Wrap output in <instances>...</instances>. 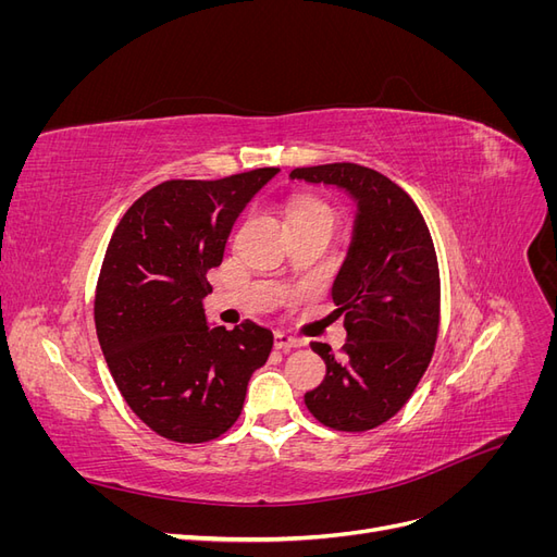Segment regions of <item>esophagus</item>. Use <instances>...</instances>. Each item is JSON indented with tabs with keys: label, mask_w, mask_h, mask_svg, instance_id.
Here are the masks:
<instances>
[{
	"label": "esophagus",
	"mask_w": 557,
	"mask_h": 557,
	"mask_svg": "<svg viewBox=\"0 0 557 557\" xmlns=\"http://www.w3.org/2000/svg\"><path fill=\"white\" fill-rule=\"evenodd\" d=\"M274 346H276L278 350H283V352H288V350L301 348V346H305V344H301L299 339H295V336H290V334H285V332H276V336H274Z\"/></svg>",
	"instance_id": "1"
}]
</instances>
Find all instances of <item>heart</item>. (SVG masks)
<instances>
[{
  "mask_svg": "<svg viewBox=\"0 0 557 557\" xmlns=\"http://www.w3.org/2000/svg\"><path fill=\"white\" fill-rule=\"evenodd\" d=\"M313 211H330L325 205H320V201H313V199H301V201H297V205L293 207V211H290V221L293 218H297V215H301V213H313Z\"/></svg>",
  "mask_w": 557,
  "mask_h": 557,
  "instance_id": "heart-1",
  "label": "heart"
}]
</instances>
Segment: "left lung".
I'll return each mask as SVG.
<instances>
[{"label":"left lung","mask_w":557,"mask_h":557,"mask_svg":"<svg viewBox=\"0 0 557 557\" xmlns=\"http://www.w3.org/2000/svg\"><path fill=\"white\" fill-rule=\"evenodd\" d=\"M290 181L332 185L356 201L346 260L332 285L348 339L344 358L311 348L327 374L305 395L315 420L364 432L391 420L413 395L440 332V264L413 199L387 176L352 162L299 166Z\"/></svg>","instance_id":"left-lung-1"}]
</instances>
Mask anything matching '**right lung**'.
<instances>
[{"label":"right lung","instance_id":"obj_1","mask_svg":"<svg viewBox=\"0 0 557 557\" xmlns=\"http://www.w3.org/2000/svg\"><path fill=\"white\" fill-rule=\"evenodd\" d=\"M276 166L218 181H164L117 223L95 295L97 339L127 407L164 440L201 444L239 418L274 334L246 320L211 327L207 272Z\"/></svg>","mask_w":557,"mask_h":557}]
</instances>
